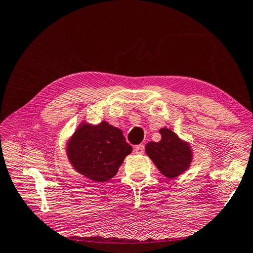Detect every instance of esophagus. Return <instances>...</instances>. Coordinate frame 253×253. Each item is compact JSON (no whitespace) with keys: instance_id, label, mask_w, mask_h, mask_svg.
<instances>
[{"instance_id":"34e87169","label":"esophagus","mask_w":253,"mask_h":253,"mask_svg":"<svg viewBox=\"0 0 253 253\" xmlns=\"http://www.w3.org/2000/svg\"><path fill=\"white\" fill-rule=\"evenodd\" d=\"M133 152L135 153H143L145 152V146L143 145H138L133 147Z\"/></svg>"}]
</instances>
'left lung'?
I'll return each instance as SVG.
<instances>
[{"instance_id": "obj_1", "label": "left lung", "mask_w": 253, "mask_h": 253, "mask_svg": "<svg viewBox=\"0 0 253 253\" xmlns=\"http://www.w3.org/2000/svg\"><path fill=\"white\" fill-rule=\"evenodd\" d=\"M161 140L148 142L146 153L168 179H174L189 169L192 150L189 143L181 140L169 128H161Z\"/></svg>"}]
</instances>
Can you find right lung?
I'll return each instance as SVG.
<instances>
[{"mask_svg": "<svg viewBox=\"0 0 253 253\" xmlns=\"http://www.w3.org/2000/svg\"><path fill=\"white\" fill-rule=\"evenodd\" d=\"M131 151L123 131L106 122L95 126L82 123L67 146L68 159L74 170L97 182L115 176Z\"/></svg>", "mask_w": 253, "mask_h": 253, "instance_id": "add662e5", "label": "right lung"}]
</instances>
